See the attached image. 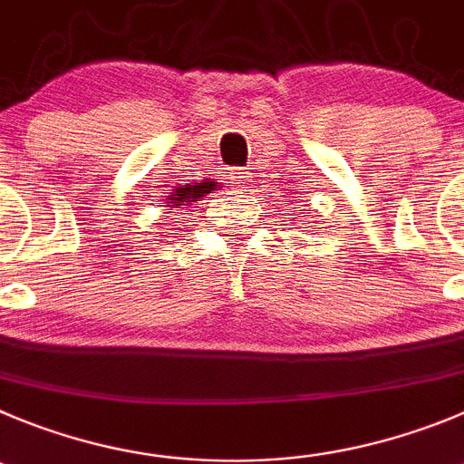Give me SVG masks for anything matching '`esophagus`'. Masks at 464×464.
<instances>
[{
	"label": "esophagus",
	"mask_w": 464,
	"mask_h": 464,
	"mask_svg": "<svg viewBox=\"0 0 464 464\" xmlns=\"http://www.w3.org/2000/svg\"><path fill=\"white\" fill-rule=\"evenodd\" d=\"M228 179H231L233 185H246L249 183V171H245V169H231Z\"/></svg>",
	"instance_id": "34e87169"
}]
</instances>
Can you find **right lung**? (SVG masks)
<instances>
[{"mask_svg":"<svg viewBox=\"0 0 464 464\" xmlns=\"http://www.w3.org/2000/svg\"><path fill=\"white\" fill-rule=\"evenodd\" d=\"M219 185L215 183V180H203V183H192V185H180V188H176L173 189V194L171 197H169V210H171V208H183V206H192L194 201H198V198H203L206 197V194H210V192H215V189H218Z\"/></svg>","mask_w":464,"mask_h":464,"instance_id":"1","label":"right lung"}]
</instances>
